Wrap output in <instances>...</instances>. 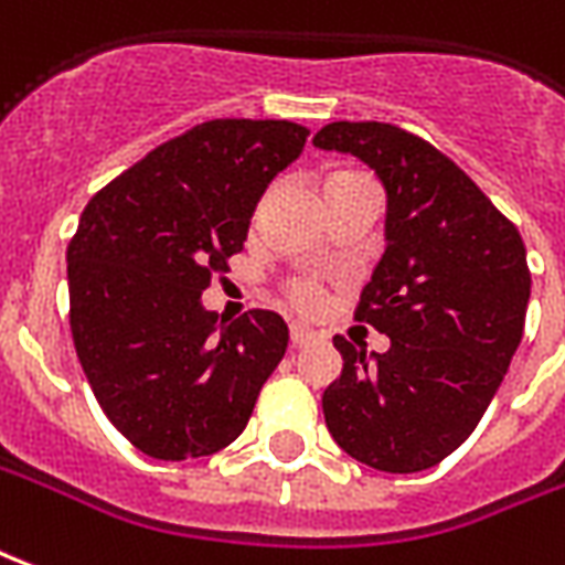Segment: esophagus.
I'll return each instance as SVG.
<instances>
[{"mask_svg":"<svg viewBox=\"0 0 565 565\" xmlns=\"http://www.w3.org/2000/svg\"><path fill=\"white\" fill-rule=\"evenodd\" d=\"M317 332H311V329H305V326H290V344L294 347H308L315 344L317 341Z\"/></svg>","mask_w":565,"mask_h":565,"instance_id":"1","label":"esophagus"}]
</instances>
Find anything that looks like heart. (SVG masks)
Listing matches in <instances>:
<instances>
[{
  "instance_id": "1",
  "label": "heart",
  "mask_w": 565,
  "mask_h": 565,
  "mask_svg": "<svg viewBox=\"0 0 565 565\" xmlns=\"http://www.w3.org/2000/svg\"><path fill=\"white\" fill-rule=\"evenodd\" d=\"M347 177H359L353 170H338L329 177V182H338V179H347ZM326 182V185H329ZM290 302L299 308V311H317L320 305H323V290L317 287L315 281H294L290 284Z\"/></svg>"
}]
</instances>
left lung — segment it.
Instances as JSON below:
<instances>
[{"instance_id":"1","label":"left lung","mask_w":565,"mask_h":565,"mask_svg":"<svg viewBox=\"0 0 565 565\" xmlns=\"http://www.w3.org/2000/svg\"><path fill=\"white\" fill-rule=\"evenodd\" d=\"M315 146L362 158L386 185V254L356 320L386 353L344 335L341 377L323 392L326 428L350 458L419 473L461 446L503 383L530 299L521 233L482 188L419 134L388 122H329Z\"/></svg>"}]
</instances>
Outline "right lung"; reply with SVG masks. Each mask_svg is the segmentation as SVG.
I'll use <instances>...</instances> for the list:
<instances>
[{
    "mask_svg": "<svg viewBox=\"0 0 565 565\" xmlns=\"http://www.w3.org/2000/svg\"><path fill=\"white\" fill-rule=\"evenodd\" d=\"M308 134L287 119H209L83 209L68 242L71 335L107 419L149 458L221 452L281 362V317L250 308L218 323L200 296L239 254L257 200Z\"/></svg>",
    "mask_w": 565,
    "mask_h": 565,
    "instance_id": "right-lung-1",
    "label": "right lung"
}]
</instances>
